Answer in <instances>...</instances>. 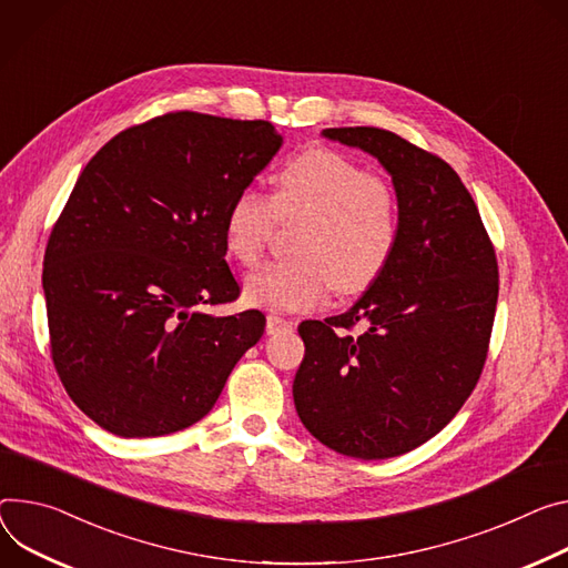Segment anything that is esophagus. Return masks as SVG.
<instances>
[{
	"mask_svg": "<svg viewBox=\"0 0 568 568\" xmlns=\"http://www.w3.org/2000/svg\"><path fill=\"white\" fill-rule=\"evenodd\" d=\"M294 326H292V322H287V320H283V317H278V315H270L267 317V333L270 335H276V333H290Z\"/></svg>",
	"mask_w": 568,
	"mask_h": 568,
	"instance_id": "esophagus-1",
	"label": "esophagus"
}]
</instances>
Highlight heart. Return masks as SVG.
Wrapping results in <instances>:
<instances>
[{
	"label": "heart",
	"instance_id": "1",
	"mask_svg": "<svg viewBox=\"0 0 568 568\" xmlns=\"http://www.w3.org/2000/svg\"><path fill=\"white\" fill-rule=\"evenodd\" d=\"M303 220L294 261L272 263L244 285V298L267 311H307L331 287L367 290L387 267L400 235L394 187L342 153L317 149L274 176V194L240 190L224 217V242L242 265H255L274 229Z\"/></svg>",
	"mask_w": 568,
	"mask_h": 568
}]
</instances>
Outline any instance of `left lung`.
<instances>
[{"mask_svg":"<svg viewBox=\"0 0 568 568\" xmlns=\"http://www.w3.org/2000/svg\"><path fill=\"white\" fill-rule=\"evenodd\" d=\"M387 170L400 209L392 261L351 311L301 322L292 394L301 424L359 459L403 455L435 437L483 374L498 263L478 205L430 151L376 126L324 129ZM359 323L364 331H345Z\"/></svg>","mask_w":568,"mask_h":568,"instance_id":"8db88e82","label":"left lung"}]
</instances>
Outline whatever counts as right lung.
I'll use <instances>...</instances> for the list:
<instances>
[{
  "label": "right lung",
  "mask_w": 568,
  "mask_h": 568,
  "mask_svg": "<svg viewBox=\"0 0 568 568\" xmlns=\"http://www.w3.org/2000/svg\"><path fill=\"white\" fill-rule=\"evenodd\" d=\"M265 120L168 113L118 133L51 229L42 290L51 359L97 426L161 437L203 419L265 315L240 296L224 217L281 149Z\"/></svg>",
  "instance_id": "add662e5"
}]
</instances>
